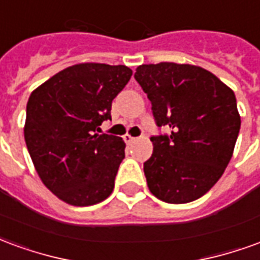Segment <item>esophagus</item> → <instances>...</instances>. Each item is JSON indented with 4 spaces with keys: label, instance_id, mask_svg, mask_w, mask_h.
<instances>
[{
    "label": "esophagus",
    "instance_id": "1",
    "mask_svg": "<svg viewBox=\"0 0 260 260\" xmlns=\"http://www.w3.org/2000/svg\"><path fill=\"white\" fill-rule=\"evenodd\" d=\"M124 141L126 142V143H132V142L136 141V138H134V136H131V135H128V134H126V135L124 136Z\"/></svg>",
    "mask_w": 260,
    "mask_h": 260
}]
</instances>
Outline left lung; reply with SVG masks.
<instances>
[{
	"label": "left lung",
	"instance_id": "left-lung-1",
	"mask_svg": "<svg viewBox=\"0 0 260 260\" xmlns=\"http://www.w3.org/2000/svg\"><path fill=\"white\" fill-rule=\"evenodd\" d=\"M142 86L157 126L152 157L143 164L147 186L167 203L196 201L223 175L241 128L234 91L216 75L191 64L141 65Z\"/></svg>",
	"mask_w": 260,
	"mask_h": 260
}]
</instances>
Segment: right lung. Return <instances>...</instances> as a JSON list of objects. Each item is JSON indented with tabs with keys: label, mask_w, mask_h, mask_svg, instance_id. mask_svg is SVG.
Returning a JSON list of instances; mask_svg holds the SVG:
<instances>
[{
	"label": "right lung",
	"mask_w": 260,
	"mask_h": 260,
	"mask_svg": "<svg viewBox=\"0 0 260 260\" xmlns=\"http://www.w3.org/2000/svg\"><path fill=\"white\" fill-rule=\"evenodd\" d=\"M131 76L125 65L83 62L31 91L26 146L43 184L65 203L91 206L111 195L125 142L96 129L111 119V103Z\"/></svg>",
	"instance_id": "right-lung-1"
}]
</instances>
